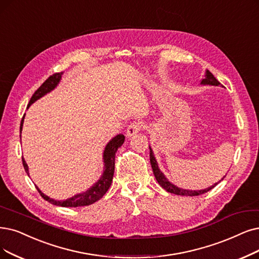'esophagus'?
Instances as JSON below:
<instances>
[{
  "label": "esophagus",
  "instance_id": "esophagus-1",
  "mask_svg": "<svg viewBox=\"0 0 259 259\" xmlns=\"http://www.w3.org/2000/svg\"><path fill=\"white\" fill-rule=\"evenodd\" d=\"M141 127H142V124L140 122H136L135 121V122L131 123L130 125L127 126V128H126V136L132 137L134 135H136L137 133L140 132Z\"/></svg>",
  "mask_w": 259,
  "mask_h": 259
}]
</instances>
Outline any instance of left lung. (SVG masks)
<instances>
[{
    "label": "left lung",
    "instance_id": "left-lung-1",
    "mask_svg": "<svg viewBox=\"0 0 259 259\" xmlns=\"http://www.w3.org/2000/svg\"><path fill=\"white\" fill-rule=\"evenodd\" d=\"M206 77L202 79L201 84L203 85H211V86H220V81H218V79H217L210 71H206ZM150 161H151V164H152V169H153V173L155 175V179H156V181L158 182V184L161 186V187L165 190L168 191L170 193H173V194H178V195H189V196H195V195H201L203 193H206L208 192L209 190H211L213 187H215V185H218V183L212 185L211 187H208L206 188L204 190H186V189H182V188H179L177 187V186L171 184L167 179L164 178V175L162 174V172L159 170L158 168V164H157V161L156 159H155L154 157V154L152 152V149L150 148ZM223 180V179H222ZM221 180V181H222Z\"/></svg>",
    "mask_w": 259,
    "mask_h": 259
}]
</instances>
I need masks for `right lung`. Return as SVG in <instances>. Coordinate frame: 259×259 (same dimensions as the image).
<instances>
[{
	"label": "right lung",
	"instance_id": "obj_1",
	"mask_svg": "<svg viewBox=\"0 0 259 259\" xmlns=\"http://www.w3.org/2000/svg\"><path fill=\"white\" fill-rule=\"evenodd\" d=\"M61 74H63V73L60 72V73H54L53 75H51L50 77H48L44 84L41 85L35 91V94L33 95V97L30 98L28 106L32 105L35 101H37L41 97H44L45 95H47L48 92H50L51 90H53L59 82V80L61 78ZM23 121H24V116L21 120V124H20V132L22 131ZM124 139H125V137L120 134V135L116 136L115 138L111 139L108 142V144L105 148V151H104V155H103V157H104L105 170H104V172H103V175L101 177V179L98 181V183H96L86 192L80 193V194H76V195L72 196V198L67 199L65 201H56V200L51 199V198H49V196H47L46 194L41 192L37 187L38 192L40 193V195L42 196V198L46 201L50 202L51 204H53V205L63 206V207H79V206H88V205H91V204H94L95 202L99 201L100 199L103 198V195L106 193V191L110 187L111 182H112V178H113V172H115L116 152L123 144ZM22 162H23V167L25 169V172L28 174V167H27V164H26L24 158H22Z\"/></svg>",
	"mask_w": 259,
	"mask_h": 259
}]
</instances>
